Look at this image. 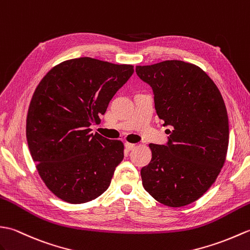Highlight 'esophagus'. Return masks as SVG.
Segmentation results:
<instances>
[{"label": "esophagus", "mask_w": 250, "mask_h": 250, "mask_svg": "<svg viewBox=\"0 0 250 250\" xmlns=\"http://www.w3.org/2000/svg\"><path fill=\"white\" fill-rule=\"evenodd\" d=\"M125 147H126V149H128V151H131V149H134L136 147V144L125 142Z\"/></svg>", "instance_id": "obj_1"}]
</instances>
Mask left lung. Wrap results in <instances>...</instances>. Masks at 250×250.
Returning a JSON list of instances; mask_svg holds the SVG:
<instances>
[{"mask_svg": "<svg viewBox=\"0 0 250 250\" xmlns=\"http://www.w3.org/2000/svg\"><path fill=\"white\" fill-rule=\"evenodd\" d=\"M136 73L151 85L158 118L171 127L166 146H148L152 160L141 169L143 187L167 207H185L208 191L226 162L229 121L223 96L207 73L183 61L137 66Z\"/></svg>", "mask_w": 250, "mask_h": 250, "instance_id": "obj_1", "label": "left lung"}]
</instances>
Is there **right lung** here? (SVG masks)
Returning a JSON list of instances; mask_svg holds the SVG:
<instances>
[{"label":"right lung","instance_id":"1","mask_svg":"<svg viewBox=\"0 0 250 250\" xmlns=\"http://www.w3.org/2000/svg\"><path fill=\"white\" fill-rule=\"evenodd\" d=\"M132 65L71 59L50 69L33 94L26 140L42 180L63 201L80 204L107 190L124 158V144L99 134L98 123Z\"/></svg>","mask_w":250,"mask_h":250}]
</instances>
